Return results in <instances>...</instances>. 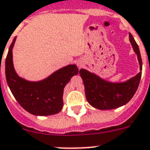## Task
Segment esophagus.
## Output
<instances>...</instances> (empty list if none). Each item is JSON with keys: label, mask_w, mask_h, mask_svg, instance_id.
Returning <instances> with one entry per match:
<instances>
[{"label": "esophagus", "mask_w": 150, "mask_h": 150, "mask_svg": "<svg viewBox=\"0 0 150 150\" xmlns=\"http://www.w3.org/2000/svg\"><path fill=\"white\" fill-rule=\"evenodd\" d=\"M78 66H79V67H80L82 66V64H81V63H78Z\"/></svg>", "instance_id": "1"}]
</instances>
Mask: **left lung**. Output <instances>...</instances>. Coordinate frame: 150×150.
<instances>
[{
	"label": "left lung",
	"mask_w": 150,
	"mask_h": 150,
	"mask_svg": "<svg viewBox=\"0 0 150 150\" xmlns=\"http://www.w3.org/2000/svg\"><path fill=\"white\" fill-rule=\"evenodd\" d=\"M129 37L134 52L137 54L139 68L142 70V58L139 47L130 33ZM80 74L89 104L98 109L108 110L121 107L132 98L139 86L142 72L140 71L134 77L122 83H108L84 69L80 70Z\"/></svg>",
	"instance_id": "8db88e82"
}]
</instances>
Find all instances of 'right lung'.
Instances as JSON below:
<instances>
[{
	"label": "right lung",
	"mask_w": 150,
	"mask_h": 150,
	"mask_svg": "<svg viewBox=\"0 0 150 150\" xmlns=\"http://www.w3.org/2000/svg\"><path fill=\"white\" fill-rule=\"evenodd\" d=\"M15 41L16 38L10 46L5 61L6 79L14 98L25 111L34 115L57 114L64 105L63 94L65 86L73 76L78 74L79 69L76 65H68L42 81H26L19 77L13 68L12 48Z\"/></svg>",
	"instance_id": "add662e5"
}]
</instances>
